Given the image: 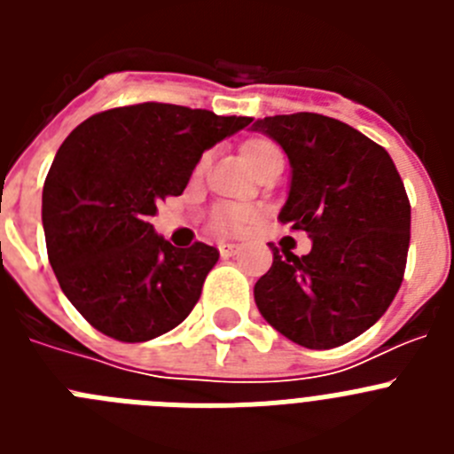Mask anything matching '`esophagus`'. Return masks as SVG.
<instances>
[{
  "instance_id": "esophagus-1",
  "label": "esophagus",
  "mask_w": 454,
  "mask_h": 454,
  "mask_svg": "<svg viewBox=\"0 0 454 454\" xmlns=\"http://www.w3.org/2000/svg\"><path fill=\"white\" fill-rule=\"evenodd\" d=\"M218 250H220V256H224V259H230V256L239 254L240 246H236V243H220Z\"/></svg>"
}]
</instances>
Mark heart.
Here are the masks:
<instances>
[{"instance_id":"1","label":"heart","mask_w":454,"mask_h":454,"mask_svg":"<svg viewBox=\"0 0 454 454\" xmlns=\"http://www.w3.org/2000/svg\"><path fill=\"white\" fill-rule=\"evenodd\" d=\"M240 156L243 161L252 168V170H259L262 166H266L272 159H284L282 150L268 138H250L243 143L240 147ZM256 211L247 204H231L223 202L211 211V224H214L218 231H243L247 227L256 223Z\"/></svg>"}]
</instances>
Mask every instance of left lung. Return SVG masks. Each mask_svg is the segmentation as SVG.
I'll list each match as a JSON object with an SVG mask.
<instances>
[{
    "label": "left lung",
    "instance_id": "1",
    "mask_svg": "<svg viewBox=\"0 0 454 454\" xmlns=\"http://www.w3.org/2000/svg\"><path fill=\"white\" fill-rule=\"evenodd\" d=\"M252 129L277 140L291 161L279 223L311 239L304 256L270 246L256 307L298 346H343L382 318L403 284L411 227L403 179L382 145L327 115H272Z\"/></svg>",
    "mask_w": 454,
    "mask_h": 454
}]
</instances>
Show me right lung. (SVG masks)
Listing matches in <instances>:
<instances>
[{
  "label": "right lung",
  "instance_id": "right-lung-1",
  "mask_svg": "<svg viewBox=\"0 0 454 454\" xmlns=\"http://www.w3.org/2000/svg\"><path fill=\"white\" fill-rule=\"evenodd\" d=\"M250 122L143 102L90 115L63 140L43 186L47 256L95 330L140 343L191 314L220 252L170 246L147 220L182 195L204 150Z\"/></svg>",
  "mask_w": 454,
  "mask_h": 454
}]
</instances>
